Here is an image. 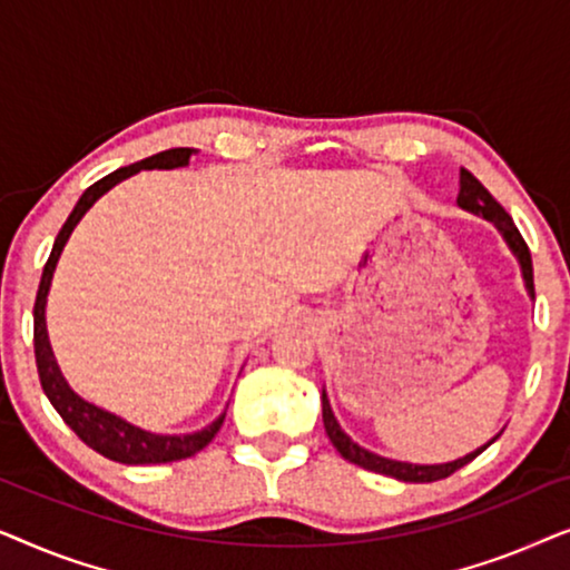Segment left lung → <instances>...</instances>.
<instances>
[{"label":"left lung","instance_id":"obj_1","mask_svg":"<svg viewBox=\"0 0 570 570\" xmlns=\"http://www.w3.org/2000/svg\"><path fill=\"white\" fill-rule=\"evenodd\" d=\"M456 205L466 209V213L482 215L485 220H490L498 230H501L505 244H509L513 256H517L519 264H521V275H524L527 291L534 298V269H532V254H529V246L524 244V238H521L517 225H513L511 215L505 213V209L493 199V194H490L485 186H482L478 178H474L470 170H464V168H462V174H459ZM322 417H324L326 435H330L334 449H337L340 454L347 459V462H353L357 466H363V470H371L376 474H389V478L402 480V482H435V480L449 478V474L462 470L464 464H470L474 456H480L482 451H485L490 443H493L498 435H501V433H498L493 441L485 443V446L474 449L472 454H466L462 459H454V462H446V464H410V462H396V459L379 456L368 449L357 446V443L340 428L337 417H334V412L330 407V400H326V392H322Z\"/></svg>","mask_w":570,"mask_h":570}]
</instances>
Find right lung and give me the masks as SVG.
I'll use <instances>...</instances> for the list:
<instances>
[{
	"mask_svg": "<svg viewBox=\"0 0 570 570\" xmlns=\"http://www.w3.org/2000/svg\"><path fill=\"white\" fill-rule=\"evenodd\" d=\"M197 153L194 147H174V150H163L158 155H150V158L131 163V166H124L114 174H108L85 189V194L77 202L72 213H69L67 223L61 225L57 240H53V248L49 254V262H46L41 285H38L36 306H33V345H36V365L38 376H41V386L53 410L59 412L61 420L72 428V431L80 435V439L88 443L90 449H96L98 454H104L111 462L121 464H166V462H178V459L194 456L197 451L207 446L209 441L215 439L217 431H220L225 412L215 423L202 428L197 433L186 435H163V433H150L142 431V428L127 423L114 412H106L96 407V404L85 402L80 394H75L69 384L61 376L57 361H53L51 345H49V332H46V295H49L53 269H57V262L61 256V248L72 236L75 225L82 220V215L96 205V202L104 197V194L116 186L124 178L135 176L137 170L147 168H181L189 166V158Z\"/></svg>",
	"mask_w": 570,
	"mask_h": 570,
	"instance_id": "add662e5",
	"label": "right lung"
}]
</instances>
